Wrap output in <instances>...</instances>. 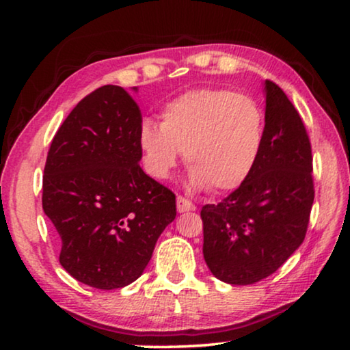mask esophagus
I'll use <instances>...</instances> for the list:
<instances>
[{"label": "esophagus", "instance_id": "1", "mask_svg": "<svg viewBox=\"0 0 350 350\" xmlns=\"http://www.w3.org/2000/svg\"><path fill=\"white\" fill-rule=\"evenodd\" d=\"M176 210H178L180 213L183 212H193V210H196V205L191 202V200L181 198V196H178L176 198Z\"/></svg>", "mask_w": 350, "mask_h": 350}]
</instances>
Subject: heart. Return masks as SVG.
<instances>
[{"instance_id":"obj_1","label":"heart","mask_w":350,"mask_h":350,"mask_svg":"<svg viewBox=\"0 0 350 350\" xmlns=\"http://www.w3.org/2000/svg\"><path fill=\"white\" fill-rule=\"evenodd\" d=\"M265 111L255 98L229 89L188 90L161 109V124L145 119L138 129L143 165L156 180H167L181 151L188 185L228 193L241 186L260 157Z\"/></svg>"}]
</instances>
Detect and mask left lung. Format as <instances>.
Listing matches in <instances>:
<instances>
[{
	"mask_svg": "<svg viewBox=\"0 0 350 350\" xmlns=\"http://www.w3.org/2000/svg\"><path fill=\"white\" fill-rule=\"evenodd\" d=\"M265 140L252 174L219 204L200 210L204 260L231 285L274 274L303 243L314 204L312 151L299 113L265 81Z\"/></svg>",
	"mask_w": 350,
	"mask_h": 350,
	"instance_id": "1",
	"label": "left lung"
}]
</instances>
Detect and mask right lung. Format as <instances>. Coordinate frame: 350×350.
<instances>
[{
	"instance_id": "right-lung-1",
	"label": "right lung",
	"mask_w": 350,
	"mask_h": 350,
	"mask_svg": "<svg viewBox=\"0 0 350 350\" xmlns=\"http://www.w3.org/2000/svg\"><path fill=\"white\" fill-rule=\"evenodd\" d=\"M140 124L131 95L103 85L76 105L47 152L42 210L60 237V265L98 290L135 282L176 215L175 194L140 167Z\"/></svg>"
}]
</instances>
